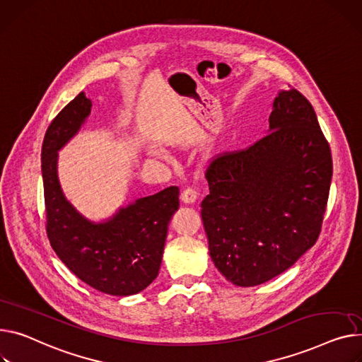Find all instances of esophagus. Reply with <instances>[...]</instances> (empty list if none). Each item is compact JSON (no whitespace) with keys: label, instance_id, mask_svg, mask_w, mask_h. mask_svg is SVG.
Segmentation results:
<instances>
[{"label":"esophagus","instance_id":"esophagus-1","mask_svg":"<svg viewBox=\"0 0 362 362\" xmlns=\"http://www.w3.org/2000/svg\"><path fill=\"white\" fill-rule=\"evenodd\" d=\"M198 198V192L195 187H186L183 192H182V201L185 204H194Z\"/></svg>","mask_w":362,"mask_h":362}]
</instances>
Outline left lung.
Masks as SVG:
<instances>
[{"label": "left lung", "mask_w": 362, "mask_h": 362, "mask_svg": "<svg viewBox=\"0 0 362 362\" xmlns=\"http://www.w3.org/2000/svg\"><path fill=\"white\" fill-rule=\"evenodd\" d=\"M332 172L315 109L294 87L279 91L269 132L206 167L201 215L216 269L255 286L291 268L320 235Z\"/></svg>", "instance_id": "obj_1"}]
</instances>
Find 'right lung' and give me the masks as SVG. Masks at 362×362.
<instances>
[{
    "mask_svg": "<svg viewBox=\"0 0 362 362\" xmlns=\"http://www.w3.org/2000/svg\"><path fill=\"white\" fill-rule=\"evenodd\" d=\"M91 100L80 93L47 127L42 144L46 234L66 268L94 290L110 296L138 294L157 278L167 227L179 208V187L136 199L105 223H91L64 197L58 150L90 115Z\"/></svg>",
    "mask_w": 362,
    "mask_h": 362,
    "instance_id": "add662e5",
    "label": "right lung"
}]
</instances>
